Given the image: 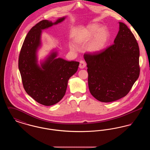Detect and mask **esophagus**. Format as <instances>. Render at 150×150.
I'll return each mask as SVG.
<instances>
[{"instance_id": "obj_1", "label": "esophagus", "mask_w": 150, "mask_h": 150, "mask_svg": "<svg viewBox=\"0 0 150 150\" xmlns=\"http://www.w3.org/2000/svg\"><path fill=\"white\" fill-rule=\"evenodd\" d=\"M86 66V62L84 61H80V64H79V67L80 69H84L85 68Z\"/></svg>"}]
</instances>
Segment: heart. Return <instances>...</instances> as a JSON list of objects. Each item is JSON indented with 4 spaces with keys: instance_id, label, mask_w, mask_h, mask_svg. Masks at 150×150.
<instances>
[{
    "instance_id": "heart-1",
    "label": "heart",
    "mask_w": 150,
    "mask_h": 150,
    "mask_svg": "<svg viewBox=\"0 0 150 150\" xmlns=\"http://www.w3.org/2000/svg\"><path fill=\"white\" fill-rule=\"evenodd\" d=\"M108 38L109 33L107 29L100 28V25L93 23L79 33L76 37L75 43L85 45L89 42L86 50L91 53H98L105 48Z\"/></svg>"
}]
</instances>
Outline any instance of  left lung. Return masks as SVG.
Listing matches in <instances>:
<instances>
[{"instance_id":"left-lung-1","label":"left lung","mask_w":150,"mask_h":150,"mask_svg":"<svg viewBox=\"0 0 150 150\" xmlns=\"http://www.w3.org/2000/svg\"><path fill=\"white\" fill-rule=\"evenodd\" d=\"M84 57L89 91L100 102H111L125 97L139 77L138 44L122 22H119L114 44L100 52L85 54Z\"/></svg>"}]
</instances>
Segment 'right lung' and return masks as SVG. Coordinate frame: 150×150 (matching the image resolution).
Listing matches in <instances>:
<instances>
[{"label": "right lung", "mask_w": 150, "mask_h": 150, "mask_svg": "<svg viewBox=\"0 0 150 150\" xmlns=\"http://www.w3.org/2000/svg\"><path fill=\"white\" fill-rule=\"evenodd\" d=\"M65 17L53 23L42 20L30 30L22 46L18 58V69L23 88L37 102L52 106L62 100L65 94L68 80L78 69L79 62L68 61L57 57V52L38 64L36 52L40 45L42 31L63 21Z\"/></svg>", "instance_id": "add662e5"}]
</instances>
